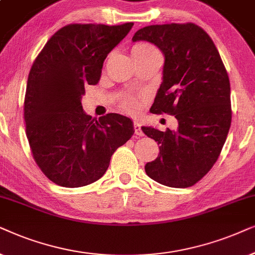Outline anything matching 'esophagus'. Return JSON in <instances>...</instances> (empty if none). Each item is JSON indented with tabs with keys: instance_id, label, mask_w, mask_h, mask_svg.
Masks as SVG:
<instances>
[{
	"instance_id": "1",
	"label": "esophagus",
	"mask_w": 255,
	"mask_h": 255,
	"mask_svg": "<svg viewBox=\"0 0 255 255\" xmlns=\"http://www.w3.org/2000/svg\"><path fill=\"white\" fill-rule=\"evenodd\" d=\"M134 129H135V134L138 135V136H143V130H142L141 125L138 121H134Z\"/></svg>"
}]
</instances>
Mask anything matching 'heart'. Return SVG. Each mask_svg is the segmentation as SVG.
Masks as SVG:
<instances>
[{
	"label": "heart",
	"mask_w": 255,
	"mask_h": 255,
	"mask_svg": "<svg viewBox=\"0 0 255 255\" xmlns=\"http://www.w3.org/2000/svg\"><path fill=\"white\" fill-rule=\"evenodd\" d=\"M131 53H133L134 59L143 58V57H150V56H161L157 47L148 42H138L135 44L131 49ZM138 101L136 98L126 96L120 100V107L122 110L127 112H133L137 108Z\"/></svg>",
	"instance_id": "b5f03b06"
}]
</instances>
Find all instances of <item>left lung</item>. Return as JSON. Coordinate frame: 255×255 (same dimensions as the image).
<instances>
[{"instance_id":"left-lung-1","label":"left lung","mask_w":255,"mask_h":255,"mask_svg":"<svg viewBox=\"0 0 255 255\" xmlns=\"http://www.w3.org/2000/svg\"><path fill=\"white\" fill-rule=\"evenodd\" d=\"M136 40L155 44L165 59L150 112L175 115L178 121L177 130L142 127L159 144L145 172L163 185L189 188L211 170L229 134V76L211 37L193 23L144 26L135 32Z\"/></svg>"}]
</instances>
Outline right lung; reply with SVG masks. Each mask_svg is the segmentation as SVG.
<instances>
[{"label": "right lung", "instance_id": "right-lung-1", "mask_svg": "<svg viewBox=\"0 0 255 255\" xmlns=\"http://www.w3.org/2000/svg\"><path fill=\"white\" fill-rule=\"evenodd\" d=\"M121 25L69 24L44 45L28 77L25 133L37 165L50 181L79 188L106 172L112 155L134 134L117 113L92 118L83 110L87 85H97L107 54L130 31Z\"/></svg>", "mask_w": 255, "mask_h": 255}]
</instances>
